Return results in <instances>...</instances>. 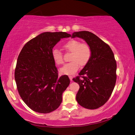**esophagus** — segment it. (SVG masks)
Returning a JSON list of instances; mask_svg holds the SVG:
<instances>
[{
  "label": "esophagus",
  "instance_id": "obj_1",
  "mask_svg": "<svg viewBox=\"0 0 135 135\" xmlns=\"http://www.w3.org/2000/svg\"><path fill=\"white\" fill-rule=\"evenodd\" d=\"M69 78L70 79V80L71 81H73V76H69Z\"/></svg>",
  "mask_w": 135,
  "mask_h": 135
}]
</instances>
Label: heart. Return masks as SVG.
I'll return each instance as SVG.
<instances>
[{
  "instance_id": "b5f03b06",
  "label": "heart",
  "mask_w": 135,
  "mask_h": 135,
  "mask_svg": "<svg viewBox=\"0 0 135 135\" xmlns=\"http://www.w3.org/2000/svg\"><path fill=\"white\" fill-rule=\"evenodd\" d=\"M64 47L71 52L70 62L64 65L60 73L65 75H71L78 71L79 67L86 65L91 57L92 51L90 46L86 43H80L77 40H71L64 44ZM53 61L56 65H61L64 62L62 54L57 49H53L52 52Z\"/></svg>"
}]
</instances>
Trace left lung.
<instances>
[{"instance_id": "8db88e82", "label": "left lung", "mask_w": 135, "mask_h": 135, "mask_svg": "<svg viewBox=\"0 0 135 135\" xmlns=\"http://www.w3.org/2000/svg\"><path fill=\"white\" fill-rule=\"evenodd\" d=\"M71 37L84 40L91 49L90 60L73 80L80 86L76 94L78 103L95 109L106 103L114 89L117 63L114 53L108 44L90 32H76Z\"/></svg>"}]
</instances>
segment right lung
I'll return each mask as SVG.
<instances>
[{
  "instance_id": "right-lung-1",
  "label": "right lung",
  "mask_w": 135,
  "mask_h": 135,
  "mask_svg": "<svg viewBox=\"0 0 135 135\" xmlns=\"http://www.w3.org/2000/svg\"><path fill=\"white\" fill-rule=\"evenodd\" d=\"M70 37L62 32L42 33L29 41L18 55L14 74L17 88L23 102L35 112L47 114L61 103L70 80L67 75L58 77L52 52L61 38Z\"/></svg>"
}]
</instances>
